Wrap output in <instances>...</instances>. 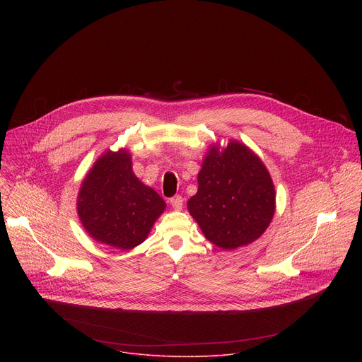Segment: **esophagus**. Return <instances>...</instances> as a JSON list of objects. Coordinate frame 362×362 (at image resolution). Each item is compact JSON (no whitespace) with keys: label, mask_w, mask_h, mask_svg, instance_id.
Here are the masks:
<instances>
[{"label":"esophagus","mask_w":362,"mask_h":362,"mask_svg":"<svg viewBox=\"0 0 362 362\" xmlns=\"http://www.w3.org/2000/svg\"><path fill=\"white\" fill-rule=\"evenodd\" d=\"M170 204H172V208L175 209V211H182V208H183V197L182 196H173L172 199H170Z\"/></svg>","instance_id":"obj_1"}]
</instances>
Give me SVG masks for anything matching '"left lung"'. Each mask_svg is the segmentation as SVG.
I'll use <instances>...</instances> for the list:
<instances>
[{"mask_svg": "<svg viewBox=\"0 0 362 362\" xmlns=\"http://www.w3.org/2000/svg\"><path fill=\"white\" fill-rule=\"evenodd\" d=\"M197 192L187 209L204 238L222 249H236L259 238L275 214V187L262 160L230 140L212 146L197 175Z\"/></svg>", "mask_w": 362, "mask_h": 362, "instance_id": "left-lung-1", "label": "left lung"}]
</instances>
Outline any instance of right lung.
<instances>
[{"instance_id":"1","label":"right lung","mask_w":362,"mask_h":362,"mask_svg":"<svg viewBox=\"0 0 362 362\" xmlns=\"http://www.w3.org/2000/svg\"><path fill=\"white\" fill-rule=\"evenodd\" d=\"M166 202L143 185L132 169L126 148L106 151L84 177L77 214L86 232L97 242L129 250L146 240Z\"/></svg>"}]
</instances>
